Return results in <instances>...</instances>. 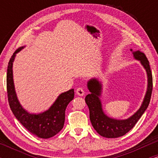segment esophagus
Here are the masks:
<instances>
[{
  "label": "esophagus",
  "mask_w": 158,
  "mask_h": 158,
  "mask_svg": "<svg viewBox=\"0 0 158 158\" xmlns=\"http://www.w3.org/2000/svg\"><path fill=\"white\" fill-rule=\"evenodd\" d=\"M77 95L81 96H81H84L85 90L82 88H79L77 89Z\"/></svg>",
  "instance_id": "34e87169"
}]
</instances>
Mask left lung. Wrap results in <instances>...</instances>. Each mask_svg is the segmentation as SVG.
I'll return each instance as SVG.
<instances>
[{"instance_id":"obj_1","label":"left lung","mask_w":158,"mask_h":158,"mask_svg":"<svg viewBox=\"0 0 158 158\" xmlns=\"http://www.w3.org/2000/svg\"><path fill=\"white\" fill-rule=\"evenodd\" d=\"M132 51V50H131ZM135 59L140 61L146 69L148 77L147 91L140 108L135 114L126 119H116L108 117L103 112L99 97L101 95L102 85L97 79H92L88 82V88L90 94L85 97V102L90 111V119L94 129L99 135L107 138H117L128 133L135 126L145 110L148 108L152 92V74L149 61L143 52L137 50L133 52Z\"/></svg>"}]
</instances>
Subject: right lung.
I'll list each match as a JSON object with an SVG mask.
<instances>
[{"instance_id":"add662e5","label":"right lung","mask_w":158,"mask_h":158,"mask_svg":"<svg viewBox=\"0 0 158 158\" xmlns=\"http://www.w3.org/2000/svg\"><path fill=\"white\" fill-rule=\"evenodd\" d=\"M23 48V47H21L16 50L9 61L6 73L9 104L16 119L24 128L38 137L48 139L55 136L62 129L65 119V110L69 102L73 99L74 90L70 89L60 94L52 106L43 113L30 114L23 109L16 96L12 75V64L15 55Z\"/></svg>"}]
</instances>
